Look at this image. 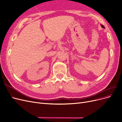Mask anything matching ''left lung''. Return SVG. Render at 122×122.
Instances as JSON below:
<instances>
[{"label":"left lung","mask_w":122,"mask_h":122,"mask_svg":"<svg viewBox=\"0 0 122 122\" xmlns=\"http://www.w3.org/2000/svg\"><path fill=\"white\" fill-rule=\"evenodd\" d=\"M101 27H102V28H105V27H104V26L103 25H102V24H101Z\"/></svg>","instance_id":"left-lung-1"}]
</instances>
